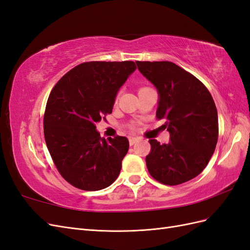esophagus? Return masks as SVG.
<instances>
[{"label":"esophagus","instance_id":"esophagus-1","mask_svg":"<svg viewBox=\"0 0 250 250\" xmlns=\"http://www.w3.org/2000/svg\"><path fill=\"white\" fill-rule=\"evenodd\" d=\"M138 141H139V138H135V137L129 138V144H130V145H134V144L137 143Z\"/></svg>","mask_w":250,"mask_h":250}]
</instances>
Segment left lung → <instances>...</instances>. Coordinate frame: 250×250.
I'll use <instances>...</instances> for the list:
<instances>
[{
    "label": "left lung",
    "instance_id": "obj_1",
    "mask_svg": "<svg viewBox=\"0 0 250 250\" xmlns=\"http://www.w3.org/2000/svg\"><path fill=\"white\" fill-rule=\"evenodd\" d=\"M141 74L158 93L156 117L166 120L168 144L149 140V173L168 186L195 178L207 167L218 141V112L208 88L170 62H137Z\"/></svg>",
    "mask_w": 250,
    "mask_h": 250
}]
</instances>
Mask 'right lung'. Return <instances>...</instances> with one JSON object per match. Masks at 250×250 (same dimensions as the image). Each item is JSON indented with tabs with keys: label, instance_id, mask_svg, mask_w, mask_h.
Listing matches in <instances>:
<instances>
[{
	"label": "right lung",
	"instance_id": "right-lung-1",
	"mask_svg": "<svg viewBox=\"0 0 250 250\" xmlns=\"http://www.w3.org/2000/svg\"><path fill=\"white\" fill-rule=\"evenodd\" d=\"M133 62H90L75 66L53 87L43 118V133L57 170L72 186L99 191L118 178L129 142L105 140L96 123L111 113Z\"/></svg>",
	"mask_w": 250,
	"mask_h": 250
}]
</instances>
